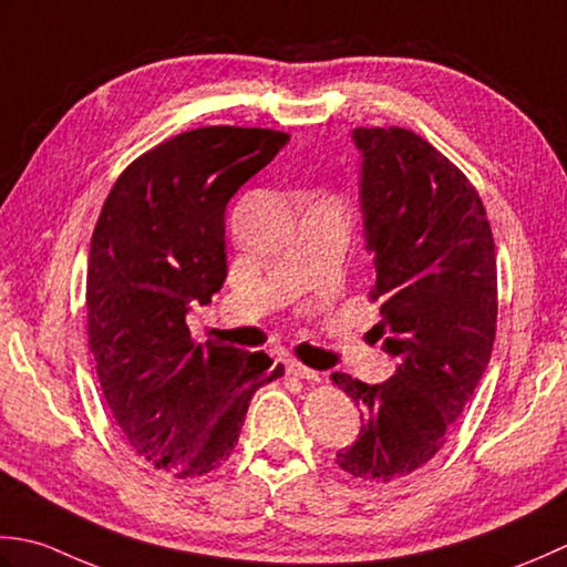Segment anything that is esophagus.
<instances>
[{"label":"esophagus","instance_id":"1","mask_svg":"<svg viewBox=\"0 0 567 567\" xmlns=\"http://www.w3.org/2000/svg\"><path fill=\"white\" fill-rule=\"evenodd\" d=\"M286 372L293 374V377H300V379H310V381L320 379V374L316 372V369H310V367L300 364V362H296V360H286Z\"/></svg>","mask_w":567,"mask_h":567}]
</instances>
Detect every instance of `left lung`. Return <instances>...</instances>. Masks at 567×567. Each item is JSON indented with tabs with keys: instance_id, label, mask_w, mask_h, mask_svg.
<instances>
[{
	"instance_id": "left-lung-1",
	"label": "left lung",
	"mask_w": 567,
	"mask_h": 567,
	"mask_svg": "<svg viewBox=\"0 0 567 567\" xmlns=\"http://www.w3.org/2000/svg\"><path fill=\"white\" fill-rule=\"evenodd\" d=\"M360 205L377 267L374 338L396 360L381 384L334 372L362 411L357 441L334 462L367 482L423 467L475 394L496 332V254L465 173L399 126L352 132Z\"/></svg>"
}]
</instances>
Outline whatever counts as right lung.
Returning <instances> with one entry per match:
<instances>
[{
    "label": "right lung",
    "instance_id": "obj_1",
    "mask_svg": "<svg viewBox=\"0 0 567 567\" xmlns=\"http://www.w3.org/2000/svg\"><path fill=\"white\" fill-rule=\"evenodd\" d=\"M288 134L203 126L138 156L90 241L87 334L132 453L186 480L223 465L257 389L284 374L267 352L195 344L186 316L227 279L225 210Z\"/></svg>",
    "mask_w": 567,
    "mask_h": 567
}]
</instances>
